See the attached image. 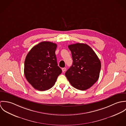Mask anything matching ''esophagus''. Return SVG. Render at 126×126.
I'll return each mask as SVG.
<instances>
[{"mask_svg":"<svg viewBox=\"0 0 126 126\" xmlns=\"http://www.w3.org/2000/svg\"><path fill=\"white\" fill-rule=\"evenodd\" d=\"M66 68H65V67H64V68H62V71L63 72H65L66 71Z\"/></svg>","mask_w":126,"mask_h":126,"instance_id":"obj_1","label":"esophagus"}]
</instances>
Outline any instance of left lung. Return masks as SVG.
Returning <instances> with one entry per match:
<instances>
[{
	"mask_svg": "<svg viewBox=\"0 0 126 126\" xmlns=\"http://www.w3.org/2000/svg\"><path fill=\"white\" fill-rule=\"evenodd\" d=\"M72 53V65L65 75L70 84L78 90L90 88L98 80L101 62L87 44L77 43L68 46Z\"/></svg>",
	"mask_w": 126,
	"mask_h": 126,
	"instance_id": "obj_1",
	"label": "left lung"
}]
</instances>
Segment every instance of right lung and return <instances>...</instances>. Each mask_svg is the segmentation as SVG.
I'll return each instance as SVG.
<instances>
[{"label":"right lung","instance_id":"obj_1","mask_svg":"<svg viewBox=\"0 0 126 126\" xmlns=\"http://www.w3.org/2000/svg\"><path fill=\"white\" fill-rule=\"evenodd\" d=\"M57 45L44 41L34 46L28 53L24 63V74L35 89L51 88L62 70L58 66L55 50Z\"/></svg>","mask_w":126,"mask_h":126}]
</instances>
